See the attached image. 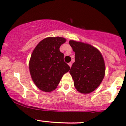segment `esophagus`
Segmentation results:
<instances>
[{"label":"esophagus","instance_id":"obj_1","mask_svg":"<svg viewBox=\"0 0 126 126\" xmlns=\"http://www.w3.org/2000/svg\"><path fill=\"white\" fill-rule=\"evenodd\" d=\"M68 65H69V67H70V68H71V67L72 66V63H71V62H70V63H68Z\"/></svg>","mask_w":126,"mask_h":126}]
</instances>
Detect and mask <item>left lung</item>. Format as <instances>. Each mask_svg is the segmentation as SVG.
Wrapping results in <instances>:
<instances>
[{
  "label": "left lung",
  "instance_id": "obj_1",
  "mask_svg": "<svg viewBox=\"0 0 126 126\" xmlns=\"http://www.w3.org/2000/svg\"><path fill=\"white\" fill-rule=\"evenodd\" d=\"M75 52V62L69 72L76 90L87 94L96 90L105 75V63L102 54L90 44L69 41Z\"/></svg>",
  "mask_w": 126,
  "mask_h": 126
}]
</instances>
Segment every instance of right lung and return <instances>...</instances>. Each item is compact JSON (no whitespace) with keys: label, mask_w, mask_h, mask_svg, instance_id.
Returning a JSON list of instances; mask_svg holds the SVG:
<instances>
[{"label":"right lung","mask_w":126,"mask_h":126,"mask_svg":"<svg viewBox=\"0 0 126 126\" xmlns=\"http://www.w3.org/2000/svg\"><path fill=\"white\" fill-rule=\"evenodd\" d=\"M66 41L62 37L43 39L33 51L29 69L33 81L39 90L45 92L54 90L70 67L64 61L60 47Z\"/></svg>","instance_id":"add662e5"}]
</instances>
